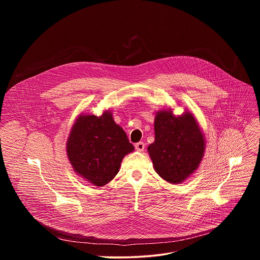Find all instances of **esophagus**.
<instances>
[{"label":"esophagus","mask_w":260,"mask_h":260,"mask_svg":"<svg viewBox=\"0 0 260 260\" xmlns=\"http://www.w3.org/2000/svg\"><path fill=\"white\" fill-rule=\"evenodd\" d=\"M135 148H136V150H137V151L142 152V151L145 149V143H143V142H139V143H137V144L135 145Z\"/></svg>","instance_id":"1"}]
</instances>
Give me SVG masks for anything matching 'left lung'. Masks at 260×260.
<instances>
[{
    "label": "left lung",
    "instance_id": "left-lung-1",
    "mask_svg": "<svg viewBox=\"0 0 260 260\" xmlns=\"http://www.w3.org/2000/svg\"><path fill=\"white\" fill-rule=\"evenodd\" d=\"M155 141L148 146L156 173L166 181L179 184L200 166L205 140L191 113L179 117L171 110L157 112L154 121Z\"/></svg>",
    "mask_w": 260,
    "mask_h": 260
}]
</instances>
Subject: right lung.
<instances>
[{
  "label": "right lung",
  "mask_w": 260,
  "mask_h": 260,
  "mask_svg": "<svg viewBox=\"0 0 260 260\" xmlns=\"http://www.w3.org/2000/svg\"><path fill=\"white\" fill-rule=\"evenodd\" d=\"M133 150L134 145L109 111L100 117L79 116L67 143L74 171L95 186H104L112 180L123 157Z\"/></svg>",
  "instance_id": "obj_1"
}]
</instances>
